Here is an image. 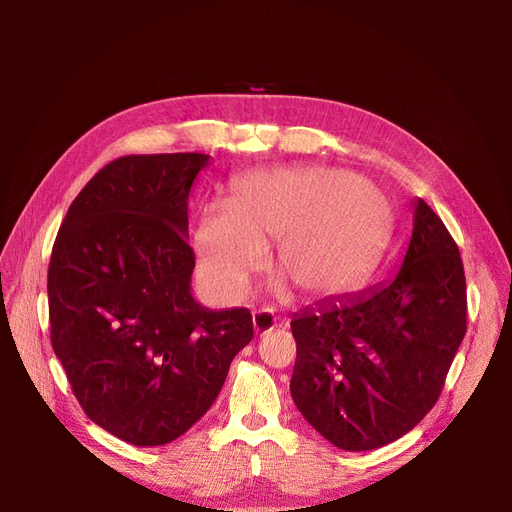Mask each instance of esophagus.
I'll return each mask as SVG.
<instances>
[{"label":"esophagus","mask_w":512,"mask_h":512,"mask_svg":"<svg viewBox=\"0 0 512 512\" xmlns=\"http://www.w3.org/2000/svg\"><path fill=\"white\" fill-rule=\"evenodd\" d=\"M252 324H254V331L258 335H265V333H271L277 329V320L269 312H254Z\"/></svg>","instance_id":"1"}]
</instances>
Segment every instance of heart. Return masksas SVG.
Returning <instances> with one entry per match:
<instances>
[{"label":"heart","instance_id":"obj_1","mask_svg":"<svg viewBox=\"0 0 512 512\" xmlns=\"http://www.w3.org/2000/svg\"><path fill=\"white\" fill-rule=\"evenodd\" d=\"M391 203L376 185L322 166L262 168L209 205L194 230L203 282L232 299L275 245L273 267L305 301L344 297L374 269L391 235Z\"/></svg>","mask_w":512,"mask_h":512}]
</instances>
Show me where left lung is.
<instances>
[{
  "mask_svg": "<svg viewBox=\"0 0 512 512\" xmlns=\"http://www.w3.org/2000/svg\"><path fill=\"white\" fill-rule=\"evenodd\" d=\"M466 314L459 247L416 198L412 237L393 280L292 318L294 404L344 451L395 442L436 406Z\"/></svg>",
  "mask_w": 512,
  "mask_h": 512,
  "instance_id": "left-lung-1",
  "label": "left lung"
}]
</instances>
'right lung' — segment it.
<instances>
[{
    "instance_id": "1",
    "label": "right lung",
    "mask_w": 512,
    "mask_h": 512,
    "mask_svg": "<svg viewBox=\"0 0 512 512\" xmlns=\"http://www.w3.org/2000/svg\"><path fill=\"white\" fill-rule=\"evenodd\" d=\"M205 153L123 156L74 198L49 262L51 344L85 414L134 446L177 440L254 337L192 297L188 196Z\"/></svg>"
}]
</instances>
